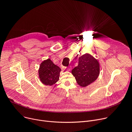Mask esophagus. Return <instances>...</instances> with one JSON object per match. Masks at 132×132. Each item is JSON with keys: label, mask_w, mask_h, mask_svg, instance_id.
I'll return each mask as SVG.
<instances>
[{"label": "esophagus", "mask_w": 132, "mask_h": 132, "mask_svg": "<svg viewBox=\"0 0 132 132\" xmlns=\"http://www.w3.org/2000/svg\"><path fill=\"white\" fill-rule=\"evenodd\" d=\"M72 70V67H71V66H69L68 68H67V71H71Z\"/></svg>", "instance_id": "34e87169"}]
</instances>
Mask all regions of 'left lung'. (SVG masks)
I'll return each mask as SVG.
<instances>
[{
  "label": "left lung",
  "instance_id": "1",
  "mask_svg": "<svg viewBox=\"0 0 132 132\" xmlns=\"http://www.w3.org/2000/svg\"><path fill=\"white\" fill-rule=\"evenodd\" d=\"M100 73L98 60L89 54H85L78 58V65L72 70L78 85L85 87L95 82Z\"/></svg>",
  "mask_w": 132,
  "mask_h": 132
}]
</instances>
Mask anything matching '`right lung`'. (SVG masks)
I'll list each match as a JSON object with an SVG mask.
<instances>
[{
    "instance_id": "right-lung-1",
    "label": "right lung",
    "mask_w": 132,
    "mask_h": 132,
    "mask_svg": "<svg viewBox=\"0 0 132 132\" xmlns=\"http://www.w3.org/2000/svg\"><path fill=\"white\" fill-rule=\"evenodd\" d=\"M61 71V69L49 58L44 60L38 70L40 81L45 85H53L59 81Z\"/></svg>"
}]
</instances>
